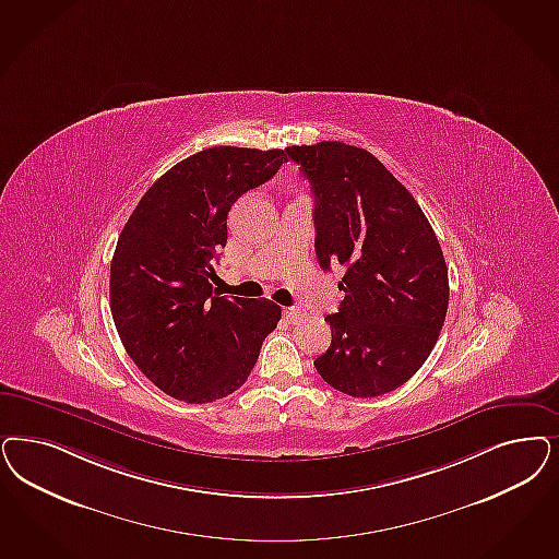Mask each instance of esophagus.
Listing matches in <instances>:
<instances>
[{
    "label": "esophagus",
    "instance_id": "obj_1",
    "mask_svg": "<svg viewBox=\"0 0 559 559\" xmlns=\"http://www.w3.org/2000/svg\"><path fill=\"white\" fill-rule=\"evenodd\" d=\"M283 313H285V318H287V322H290V324L301 322V320H304V316H306L301 308H287Z\"/></svg>",
    "mask_w": 559,
    "mask_h": 559
}]
</instances>
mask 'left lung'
<instances>
[{
	"mask_svg": "<svg viewBox=\"0 0 559 559\" xmlns=\"http://www.w3.org/2000/svg\"><path fill=\"white\" fill-rule=\"evenodd\" d=\"M316 198V255L343 266L345 299L326 316L332 343L313 366L355 399L396 390L436 345L448 269L421 206L384 165L345 142L289 146Z\"/></svg>",
	"mask_w": 559,
	"mask_h": 559,
	"instance_id": "8db88e82",
	"label": "left lung"
}]
</instances>
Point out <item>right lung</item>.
<instances>
[{"mask_svg": "<svg viewBox=\"0 0 559 559\" xmlns=\"http://www.w3.org/2000/svg\"><path fill=\"white\" fill-rule=\"evenodd\" d=\"M285 160L281 148L192 154L154 181L117 239L109 301L119 338L140 371L177 401L204 405L246 384L281 320L270 299L218 297L211 278L235 200Z\"/></svg>", "mask_w": 559, "mask_h": 559, "instance_id": "add662e5", "label": "right lung"}]
</instances>
